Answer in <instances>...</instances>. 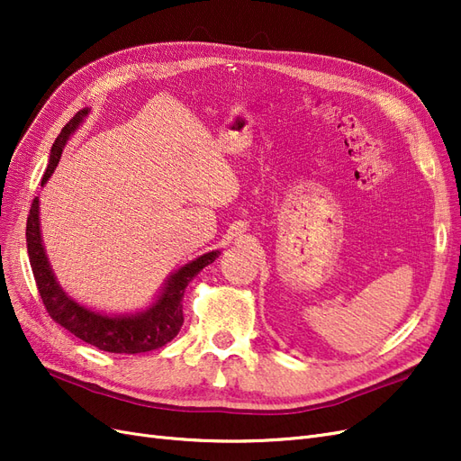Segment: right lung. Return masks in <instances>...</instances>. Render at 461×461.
<instances>
[{
    "label": "right lung",
    "instance_id": "add662e5",
    "mask_svg": "<svg viewBox=\"0 0 461 461\" xmlns=\"http://www.w3.org/2000/svg\"><path fill=\"white\" fill-rule=\"evenodd\" d=\"M86 115L88 109L78 111V113L65 124L61 134L55 138L50 153L48 169L44 176H41V186L48 183V178L55 171V167H58L68 136L78 129V124ZM38 209V198H34L29 212V219H26V248H29L31 267L34 273V281L41 302H44L46 310L55 323H59L68 332H73L77 339L111 354L151 352L165 346L167 342H171L176 337L180 327L185 323V288L205 265L213 263L219 258V249L200 256L198 259L186 263L185 267H180L176 273H173L169 276V281L165 283L159 298L153 302L146 312L136 315L111 317L85 308V305L77 303L71 296H67V292H63L58 278H55L50 267L44 244H41Z\"/></svg>",
    "mask_w": 461,
    "mask_h": 461
}]
</instances>
